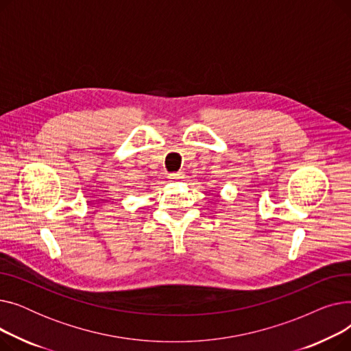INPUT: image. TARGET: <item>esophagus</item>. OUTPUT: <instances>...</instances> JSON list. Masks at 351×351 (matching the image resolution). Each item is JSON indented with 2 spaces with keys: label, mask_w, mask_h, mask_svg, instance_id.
<instances>
[{
  "label": "esophagus",
  "mask_w": 351,
  "mask_h": 351,
  "mask_svg": "<svg viewBox=\"0 0 351 351\" xmlns=\"http://www.w3.org/2000/svg\"><path fill=\"white\" fill-rule=\"evenodd\" d=\"M171 176V179H173V180H179V179H183V173L182 172H176V173H171L169 175Z\"/></svg>",
  "instance_id": "34e87169"
}]
</instances>
